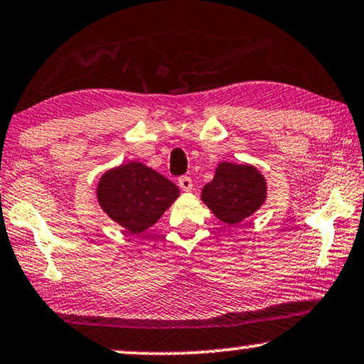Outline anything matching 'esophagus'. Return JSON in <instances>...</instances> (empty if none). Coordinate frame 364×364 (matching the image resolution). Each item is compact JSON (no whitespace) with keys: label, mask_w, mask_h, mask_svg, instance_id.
I'll use <instances>...</instances> for the list:
<instances>
[{"label":"esophagus","mask_w":364,"mask_h":364,"mask_svg":"<svg viewBox=\"0 0 364 364\" xmlns=\"http://www.w3.org/2000/svg\"><path fill=\"white\" fill-rule=\"evenodd\" d=\"M178 185L183 191H191L193 190V181L190 176H181L178 179Z\"/></svg>","instance_id":"34e87169"}]
</instances>
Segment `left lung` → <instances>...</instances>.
Listing matches in <instances>:
<instances>
[{"instance_id": "left-lung-1", "label": "left lung", "mask_w": 364, "mask_h": 364, "mask_svg": "<svg viewBox=\"0 0 364 364\" xmlns=\"http://www.w3.org/2000/svg\"><path fill=\"white\" fill-rule=\"evenodd\" d=\"M268 198V183L253 164L218 163L215 176L201 190V201L218 220L235 226L255 215Z\"/></svg>"}]
</instances>
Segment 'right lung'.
I'll return each mask as SVG.
<instances>
[{
    "label": "right lung",
    "mask_w": 364,
    "mask_h": 364,
    "mask_svg": "<svg viewBox=\"0 0 364 364\" xmlns=\"http://www.w3.org/2000/svg\"><path fill=\"white\" fill-rule=\"evenodd\" d=\"M178 196L179 188L174 183L139 161L105 171L96 188L101 210L133 235L156 225Z\"/></svg>",
    "instance_id": "add662e5"
}]
</instances>
